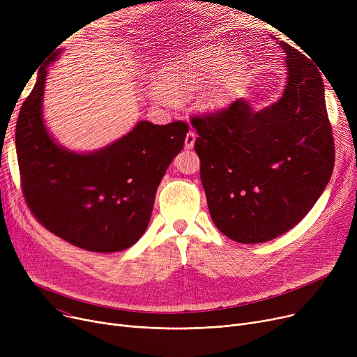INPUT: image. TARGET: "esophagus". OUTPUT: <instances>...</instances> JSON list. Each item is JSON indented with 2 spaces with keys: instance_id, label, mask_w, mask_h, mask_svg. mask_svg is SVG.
Segmentation results:
<instances>
[{
  "instance_id": "1",
  "label": "esophagus",
  "mask_w": 357,
  "mask_h": 357,
  "mask_svg": "<svg viewBox=\"0 0 357 357\" xmlns=\"http://www.w3.org/2000/svg\"><path fill=\"white\" fill-rule=\"evenodd\" d=\"M195 133L194 131L191 130V131H188V133H186V136H185V149H192L194 147V143H195Z\"/></svg>"
}]
</instances>
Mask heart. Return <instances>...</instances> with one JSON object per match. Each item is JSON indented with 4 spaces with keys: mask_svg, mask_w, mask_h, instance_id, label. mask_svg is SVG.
Returning <instances> with one entry per match:
<instances>
[{
    "mask_svg": "<svg viewBox=\"0 0 357 357\" xmlns=\"http://www.w3.org/2000/svg\"><path fill=\"white\" fill-rule=\"evenodd\" d=\"M246 66L238 58H227L224 50L205 47L169 62L160 72L159 86L152 89L155 101L174 105L171 93L202 89V104L215 108L226 104L245 78Z\"/></svg>",
    "mask_w": 357,
    "mask_h": 357,
    "instance_id": "b5f03b06",
    "label": "heart"
}]
</instances>
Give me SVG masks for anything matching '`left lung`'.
Masks as SVG:
<instances>
[{"label":"left lung","instance_id":"1","mask_svg":"<svg viewBox=\"0 0 357 357\" xmlns=\"http://www.w3.org/2000/svg\"><path fill=\"white\" fill-rule=\"evenodd\" d=\"M276 104L252 111L234 101L191 116L201 182L215 227L252 245L282 236L323 194L334 167V139L317 66L295 47Z\"/></svg>","mask_w":357,"mask_h":357}]
</instances>
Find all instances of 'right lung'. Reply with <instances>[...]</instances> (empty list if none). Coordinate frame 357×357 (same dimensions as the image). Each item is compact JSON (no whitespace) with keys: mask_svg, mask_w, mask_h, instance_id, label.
I'll list each match as a JSON object with an SVG mask.
<instances>
[{"mask_svg":"<svg viewBox=\"0 0 357 357\" xmlns=\"http://www.w3.org/2000/svg\"><path fill=\"white\" fill-rule=\"evenodd\" d=\"M40 68L18 112L15 147L26 204L42 226L70 245L97 253L128 249L143 236L158 186L183 147L188 124L140 121L130 133L91 155L59 147L43 124L47 66Z\"/></svg>","mask_w":357,"mask_h":357,"instance_id":"right-lung-1","label":"right lung"}]
</instances>
